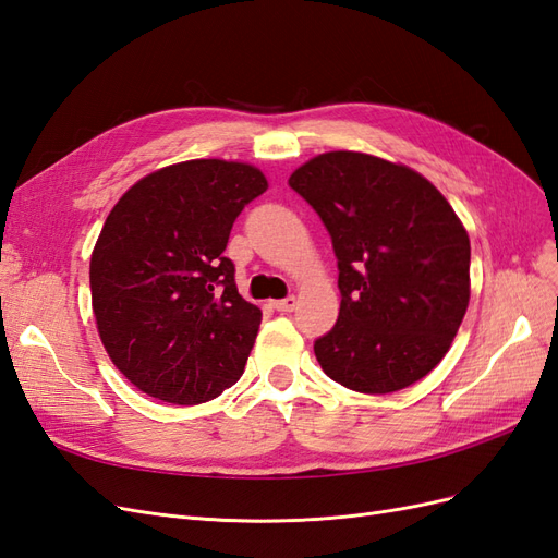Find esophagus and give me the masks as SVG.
I'll return each instance as SVG.
<instances>
[{
	"mask_svg": "<svg viewBox=\"0 0 558 558\" xmlns=\"http://www.w3.org/2000/svg\"><path fill=\"white\" fill-rule=\"evenodd\" d=\"M295 305H298V298L295 295H289V298H283V300H272V307L277 312H293Z\"/></svg>",
	"mask_w": 558,
	"mask_h": 558,
	"instance_id": "esophagus-1",
	"label": "esophagus"
}]
</instances>
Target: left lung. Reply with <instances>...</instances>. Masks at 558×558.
I'll use <instances>...</instances> for the list:
<instances>
[{
    "mask_svg": "<svg viewBox=\"0 0 558 558\" xmlns=\"http://www.w3.org/2000/svg\"><path fill=\"white\" fill-rule=\"evenodd\" d=\"M330 232L340 316L314 342L351 391L393 393L445 359L470 300V240L435 185L404 165L330 150L291 174Z\"/></svg>",
    "mask_w": 558,
    "mask_h": 558,
    "instance_id": "1",
    "label": "left lung"
}]
</instances>
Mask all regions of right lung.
I'll return each mask as SVG.
<instances>
[{"mask_svg":"<svg viewBox=\"0 0 558 558\" xmlns=\"http://www.w3.org/2000/svg\"><path fill=\"white\" fill-rule=\"evenodd\" d=\"M265 191L258 167L209 158L162 167L116 202L90 258L93 312L140 391L197 404L242 377L263 314L238 293L223 251Z\"/></svg>","mask_w":558,"mask_h":558,"instance_id":"add662e5","label":"right lung"}]
</instances>
